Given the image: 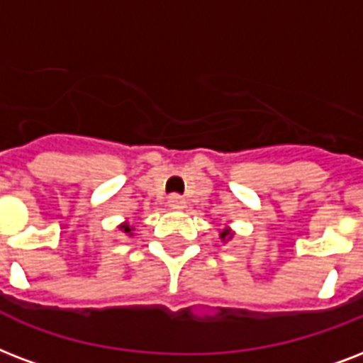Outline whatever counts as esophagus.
Wrapping results in <instances>:
<instances>
[{"label": "esophagus", "mask_w": 363, "mask_h": 363, "mask_svg": "<svg viewBox=\"0 0 363 363\" xmlns=\"http://www.w3.org/2000/svg\"><path fill=\"white\" fill-rule=\"evenodd\" d=\"M167 206L171 207V209H184V206H186V201H184V198L182 196H179V194H171L169 200H167Z\"/></svg>", "instance_id": "1"}]
</instances>
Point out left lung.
<instances>
[{
  "instance_id": "1",
  "label": "left lung",
  "mask_w": 363,
  "mask_h": 363,
  "mask_svg": "<svg viewBox=\"0 0 363 363\" xmlns=\"http://www.w3.org/2000/svg\"><path fill=\"white\" fill-rule=\"evenodd\" d=\"M232 236H234V234H232L230 228H225V230L220 232V240H223V242H226V240H230Z\"/></svg>"
}]
</instances>
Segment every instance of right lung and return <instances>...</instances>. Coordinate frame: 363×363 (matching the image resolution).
Here are the masks:
<instances>
[{
	"mask_svg": "<svg viewBox=\"0 0 363 363\" xmlns=\"http://www.w3.org/2000/svg\"><path fill=\"white\" fill-rule=\"evenodd\" d=\"M120 228H121V230H123V232H125V234H129V236H133V226H129V225H127V223H123V225H121Z\"/></svg>",
	"mask_w": 363,
	"mask_h": 363,
	"instance_id": "add662e5",
	"label": "right lung"
}]
</instances>
